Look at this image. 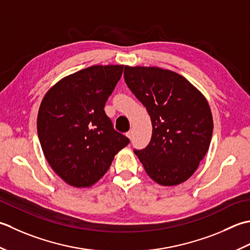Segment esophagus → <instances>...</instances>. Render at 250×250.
Here are the masks:
<instances>
[{
  "label": "esophagus",
  "instance_id": "esophagus-1",
  "mask_svg": "<svg viewBox=\"0 0 250 250\" xmlns=\"http://www.w3.org/2000/svg\"><path fill=\"white\" fill-rule=\"evenodd\" d=\"M126 136L128 137V138L131 140V139H132V137H134V130L131 129V130H129L128 132H126Z\"/></svg>",
  "mask_w": 250,
  "mask_h": 250
}]
</instances>
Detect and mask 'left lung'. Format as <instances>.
I'll return each mask as SVG.
<instances>
[{"mask_svg": "<svg viewBox=\"0 0 250 250\" xmlns=\"http://www.w3.org/2000/svg\"><path fill=\"white\" fill-rule=\"evenodd\" d=\"M124 79L152 122L150 144L135 154L151 179L171 187L194 174L210 145L213 122L204 95L174 71L125 65Z\"/></svg>", "mask_w": 250, "mask_h": 250, "instance_id": "left-lung-1", "label": "left lung"}]
</instances>
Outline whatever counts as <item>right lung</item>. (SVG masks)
<instances>
[{
  "mask_svg": "<svg viewBox=\"0 0 250 250\" xmlns=\"http://www.w3.org/2000/svg\"><path fill=\"white\" fill-rule=\"evenodd\" d=\"M124 65H93L61 79L47 91L38 114L45 159L68 185L98 181L129 139L114 130L104 110Z\"/></svg>",
  "mask_w": 250,
  "mask_h": 250,
  "instance_id": "obj_1",
  "label": "right lung"
}]
</instances>
